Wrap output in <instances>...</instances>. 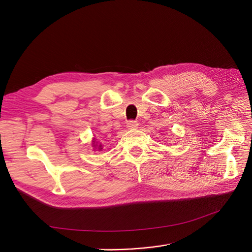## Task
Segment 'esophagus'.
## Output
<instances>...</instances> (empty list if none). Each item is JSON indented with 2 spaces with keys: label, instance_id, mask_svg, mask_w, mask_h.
I'll return each mask as SVG.
<instances>
[{
  "label": "esophagus",
  "instance_id": "esophagus-1",
  "mask_svg": "<svg viewBox=\"0 0 252 252\" xmlns=\"http://www.w3.org/2000/svg\"><path fill=\"white\" fill-rule=\"evenodd\" d=\"M126 126L128 129H135L138 127V123L135 121H128L126 124Z\"/></svg>",
  "mask_w": 252,
  "mask_h": 252
}]
</instances>
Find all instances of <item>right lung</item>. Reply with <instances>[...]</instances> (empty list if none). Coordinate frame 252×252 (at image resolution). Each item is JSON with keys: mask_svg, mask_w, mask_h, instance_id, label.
Listing matches in <instances>:
<instances>
[{"mask_svg": "<svg viewBox=\"0 0 252 252\" xmlns=\"http://www.w3.org/2000/svg\"><path fill=\"white\" fill-rule=\"evenodd\" d=\"M93 147H94L95 149H98V150H101L102 149V145H98L97 142L93 141Z\"/></svg>", "mask_w": 252, "mask_h": 252, "instance_id": "obj_1", "label": "right lung"}]
</instances>
